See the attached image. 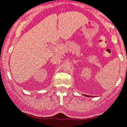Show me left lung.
Returning a JSON list of instances; mask_svg holds the SVG:
<instances>
[{"label":"left lung","instance_id":"left-lung-1","mask_svg":"<svg viewBox=\"0 0 127 127\" xmlns=\"http://www.w3.org/2000/svg\"><path fill=\"white\" fill-rule=\"evenodd\" d=\"M85 96H86V95H85ZM86 97H88V95H87V96H86Z\"/></svg>","mask_w":127,"mask_h":127}]
</instances>
